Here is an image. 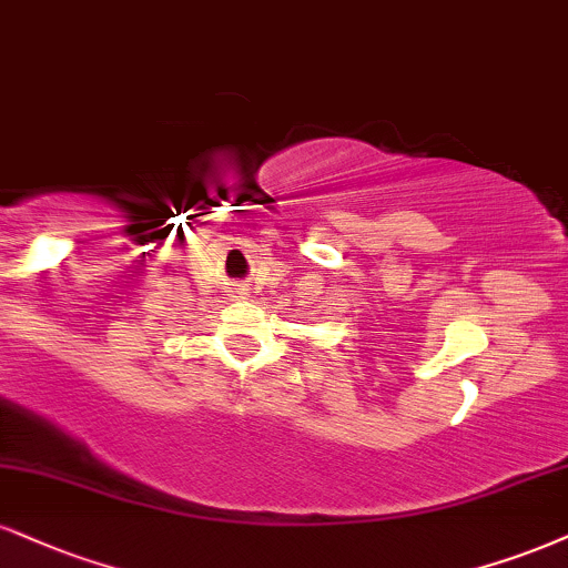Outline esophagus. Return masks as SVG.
I'll use <instances>...</instances> for the list:
<instances>
[{"label":"esophagus","instance_id":"obj_1","mask_svg":"<svg viewBox=\"0 0 568 568\" xmlns=\"http://www.w3.org/2000/svg\"><path fill=\"white\" fill-rule=\"evenodd\" d=\"M251 296V288L245 283H237L235 285V298H248Z\"/></svg>","mask_w":568,"mask_h":568}]
</instances>
